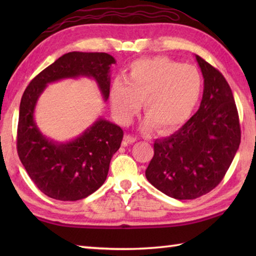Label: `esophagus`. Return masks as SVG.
I'll use <instances>...</instances> for the list:
<instances>
[{"mask_svg":"<svg viewBox=\"0 0 256 256\" xmlns=\"http://www.w3.org/2000/svg\"><path fill=\"white\" fill-rule=\"evenodd\" d=\"M124 141H125V144H134V142L136 141V136H131V134H126V136H124Z\"/></svg>","mask_w":256,"mask_h":256,"instance_id":"34e87169","label":"esophagus"}]
</instances>
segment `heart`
<instances>
[{
  "label": "heart",
  "mask_w": 256,
  "mask_h": 256,
  "mask_svg": "<svg viewBox=\"0 0 256 256\" xmlns=\"http://www.w3.org/2000/svg\"><path fill=\"white\" fill-rule=\"evenodd\" d=\"M203 81L198 68L167 58L140 60L130 66L126 80L112 84L110 100L120 122L128 124L144 100L146 128L154 125L160 133L182 126L198 104Z\"/></svg>",
  "instance_id": "b5f03b06"
}]
</instances>
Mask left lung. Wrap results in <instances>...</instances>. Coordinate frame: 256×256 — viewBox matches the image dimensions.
I'll return each mask as SVG.
<instances>
[{"label": "left lung", "mask_w": 256, "mask_h": 256, "mask_svg": "<svg viewBox=\"0 0 256 256\" xmlns=\"http://www.w3.org/2000/svg\"><path fill=\"white\" fill-rule=\"evenodd\" d=\"M196 58L204 79L200 108L178 131L154 141V154L146 170L156 188L177 200H193L214 190L240 144L230 86L219 70Z\"/></svg>", "instance_id": "obj_1"}]
</instances>
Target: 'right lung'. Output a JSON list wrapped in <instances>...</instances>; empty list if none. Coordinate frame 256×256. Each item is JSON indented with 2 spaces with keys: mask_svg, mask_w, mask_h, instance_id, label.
<instances>
[{
  "mask_svg": "<svg viewBox=\"0 0 256 256\" xmlns=\"http://www.w3.org/2000/svg\"><path fill=\"white\" fill-rule=\"evenodd\" d=\"M115 58L107 53L71 52L64 54L30 81L19 110L16 150L24 170L45 196L60 201H78L97 190L106 180L110 159L120 149L123 130L104 118L74 140L58 144L40 133L34 120L38 98L50 82L89 76L97 81L107 100L110 68Z\"/></svg>",
  "mask_w": 256,
  "mask_h": 256,
  "instance_id": "obj_1",
  "label": "right lung"
}]
</instances>
